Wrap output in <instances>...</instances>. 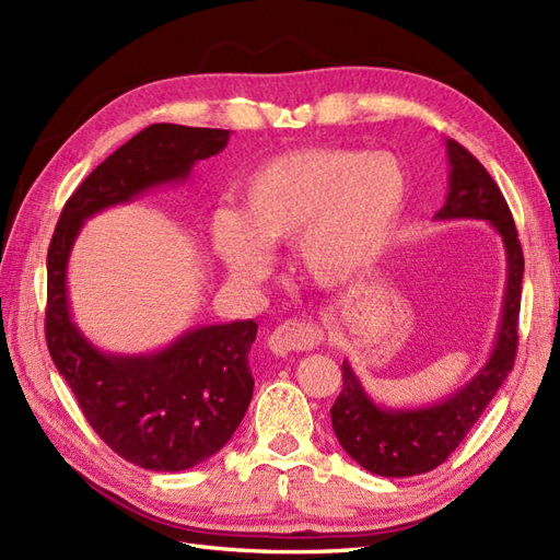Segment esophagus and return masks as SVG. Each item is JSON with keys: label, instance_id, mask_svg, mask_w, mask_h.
Masks as SVG:
<instances>
[{"label": "esophagus", "instance_id": "34e87169", "mask_svg": "<svg viewBox=\"0 0 560 560\" xmlns=\"http://www.w3.org/2000/svg\"><path fill=\"white\" fill-rule=\"evenodd\" d=\"M322 329L311 319H284L276 331L268 336V348L278 358H287L292 352H303V350H313L319 346Z\"/></svg>", "mask_w": 560, "mask_h": 560}]
</instances>
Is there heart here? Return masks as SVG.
I'll return each mask as SVG.
<instances>
[{
    "mask_svg": "<svg viewBox=\"0 0 560 560\" xmlns=\"http://www.w3.org/2000/svg\"><path fill=\"white\" fill-rule=\"evenodd\" d=\"M243 210L217 208L210 241L229 276L259 282L270 245L294 241L296 268L341 287L376 266L393 243L409 177L387 151L299 149L268 159L243 184Z\"/></svg>",
    "mask_w": 560,
    "mask_h": 560,
    "instance_id": "obj_1",
    "label": "heart"
}]
</instances>
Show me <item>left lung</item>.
I'll list each match as a JSON object with an SVG mask.
<instances>
[{
    "label": "left lung",
    "instance_id": "left-lung-1",
    "mask_svg": "<svg viewBox=\"0 0 560 560\" xmlns=\"http://www.w3.org/2000/svg\"><path fill=\"white\" fill-rule=\"evenodd\" d=\"M446 156L448 196L434 219H486L500 233L506 252L502 319L495 348L477 376L451 397L420 409H383L364 393L350 362H343V389L331 406V428L352 460L378 477H416L442 465L481 418L516 360L523 252L514 217L495 179L463 144L446 140Z\"/></svg>",
    "mask_w": 560,
    "mask_h": 560
}]
</instances>
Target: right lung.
Listing matches in <instances>:
<instances>
[{
	"mask_svg": "<svg viewBox=\"0 0 560 560\" xmlns=\"http://www.w3.org/2000/svg\"><path fill=\"white\" fill-rule=\"evenodd\" d=\"M231 130L154 124L118 147L65 202L50 238L46 343L97 436L128 463L182 471L208 460L238 430L254 378L247 364L257 322L184 331L149 354L97 350L79 331L67 296V261L86 219L163 184L189 179Z\"/></svg>",
	"mask_w": 560,
	"mask_h": 560,
	"instance_id": "right-lung-1",
	"label": "right lung"
}]
</instances>
